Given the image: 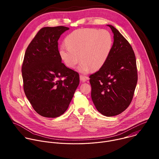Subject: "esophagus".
I'll return each instance as SVG.
<instances>
[{"mask_svg": "<svg viewBox=\"0 0 159 159\" xmlns=\"http://www.w3.org/2000/svg\"><path fill=\"white\" fill-rule=\"evenodd\" d=\"M80 79L81 81H82V82H86L87 80H88L89 79V78L88 77H87V76L80 75Z\"/></svg>", "mask_w": 159, "mask_h": 159, "instance_id": "1", "label": "esophagus"}]
</instances>
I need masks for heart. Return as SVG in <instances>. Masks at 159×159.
Here are the masks:
<instances>
[{
    "instance_id": "obj_1",
    "label": "heart",
    "mask_w": 159,
    "mask_h": 159,
    "mask_svg": "<svg viewBox=\"0 0 159 159\" xmlns=\"http://www.w3.org/2000/svg\"><path fill=\"white\" fill-rule=\"evenodd\" d=\"M65 44L66 47H61L58 51L61 60L74 69L81 59L78 70L87 73L91 69L99 70L106 63L112 49V38L107 30L82 28L68 35Z\"/></svg>"
}]
</instances>
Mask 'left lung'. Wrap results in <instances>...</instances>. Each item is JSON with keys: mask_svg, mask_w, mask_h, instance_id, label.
Here are the masks:
<instances>
[{"mask_svg": "<svg viewBox=\"0 0 159 159\" xmlns=\"http://www.w3.org/2000/svg\"><path fill=\"white\" fill-rule=\"evenodd\" d=\"M109 26L114 42L107 60L97 72L90 75L91 98L97 110L106 116L123 112L130 104L138 75L132 47L112 25Z\"/></svg>", "mask_w": 159, "mask_h": 159, "instance_id": "8db88e82", "label": "left lung"}]
</instances>
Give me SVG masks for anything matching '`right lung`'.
Listing matches in <instances>:
<instances>
[{"instance_id": "obj_1", "label": "right lung", "mask_w": 159, "mask_h": 159, "mask_svg": "<svg viewBox=\"0 0 159 159\" xmlns=\"http://www.w3.org/2000/svg\"><path fill=\"white\" fill-rule=\"evenodd\" d=\"M69 28L44 27L31 41L22 66L25 93L33 109L46 118L66 111L79 84V75L67 68L58 54V41Z\"/></svg>"}]
</instances>
